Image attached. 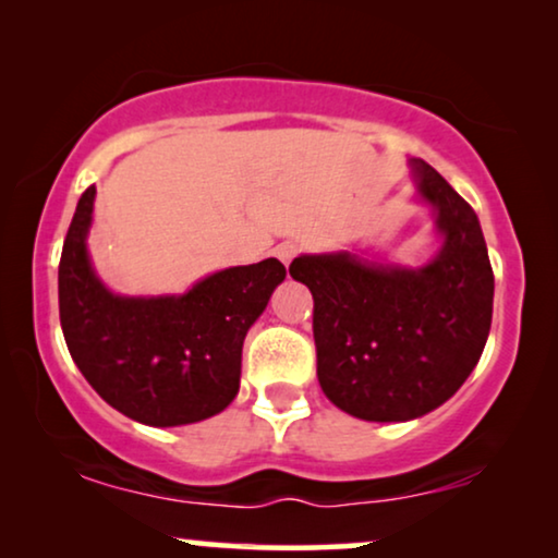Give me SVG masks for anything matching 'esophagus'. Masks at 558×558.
<instances>
[{"instance_id":"esophagus-1","label":"esophagus","mask_w":558,"mask_h":558,"mask_svg":"<svg viewBox=\"0 0 558 558\" xmlns=\"http://www.w3.org/2000/svg\"><path fill=\"white\" fill-rule=\"evenodd\" d=\"M274 254L279 256L281 264L289 266V264H292V258H294L296 254H300V246H296V243H279Z\"/></svg>"}]
</instances>
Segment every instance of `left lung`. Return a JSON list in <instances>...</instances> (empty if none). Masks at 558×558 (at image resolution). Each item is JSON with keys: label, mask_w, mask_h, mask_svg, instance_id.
Returning a JSON list of instances; mask_svg holds the SVG:
<instances>
[{"label": "left lung", "mask_w": 558, "mask_h": 558, "mask_svg": "<svg viewBox=\"0 0 558 558\" xmlns=\"http://www.w3.org/2000/svg\"><path fill=\"white\" fill-rule=\"evenodd\" d=\"M409 167L441 239L429 262L401 266L332 251L289 266L315 300L319 386L363 422H411L452 399L493 323L495 279L475 210L424 159Z\"/></svg>", "instance_id": "1"}]
</instances>
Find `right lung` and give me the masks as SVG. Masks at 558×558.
Listing matches in <instances>:
<instances>
[{
	"label": "right lung",
	"mask_w": 558,
	"mask_h": 558,
	"mask_svg": "<svg viewBox=\"0 0 558 558\" xmlns=\"http://www.w3.org/2000/svg\"><path fill=\"white\" fill-rule=\"evenodd\" d=\"M96 185L81 195L58 269L60 325L83 378L121 414L147 426L210 418L235 399L241 350L284 264L264 258L195 281L185 294H113L94 269L88 231Z\"/></svg>",
	"instance_id": "add662e5"
}]
</instances>
